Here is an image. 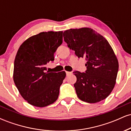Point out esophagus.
Returning <instances> with one entry per match:
<instances>
[{
    "label": "esophagus",
    "instance_id": "obj_1",
    "mask_svg": "<svg viewBox=\"0 0 131 131\" xmlns=\"http://www.w3.org/2000/svg\"><path fill=\"white\" fill-rule=\"evenodd\" d=\"M66 73H67V75H70L72 73V72H70V71H66Z\"/></svg>",
    "mask_w": 131,
    "mask_h": 131
}]
</instances>
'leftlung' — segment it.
Returning <instances> with one entry per match:
<instances>
[{
  "label": "left lung",
  "mask_w": 131,
  "mask_h": 131,
  "mask_svg": "<svg viewBox=\"0 0 131 131\" xmlns=\"http://www.w3.org/2000/svg\"><path fill=\"white\" fill-rule=\"evenodd\" d=\"M63 37L76 56L84 57L87 61L85 73L73 72L77 78L74 86L78 98L91 103L104 100L115 87L119 68L108 42L89 28L67 30Z\"/></svg>",
  "instance_id": "left-lung-1"
}]
</instances>
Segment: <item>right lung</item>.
Here are the masks:
<instances>
[{"mask_svg":"<svg viewBox=\"0 0 131 131\" xmlns=\"http://www.w3.org/2000/svg\"><path fill=\"white\" fill-rule=\"evenodd\" d=\"M63 42V31L42 32L19 47L14 61L13 81L22 97L29 104L44 107L58 99L65 71H46L54 53Z\"/></svg>","mask_w":131,"mask_h":131,"instance_id":"1","label":"right lung"}]
</instances>
